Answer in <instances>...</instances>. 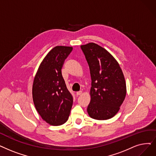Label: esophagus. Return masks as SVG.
<instances>
[{"label": "esophagus", "instance_id": "obj_1", "mask_svg": "<svg viewBox=\"0 0 156 156\" xmlns=\"http://www.w3.org/2000/svg\"><path fill=\"white\" fill-rule=\"evenodd\" d=\"M82 94V91H78V92H76V96H80V95H81Z\"/></svg>", "mask_w": 156, "mask_h": 156}]
</instances>
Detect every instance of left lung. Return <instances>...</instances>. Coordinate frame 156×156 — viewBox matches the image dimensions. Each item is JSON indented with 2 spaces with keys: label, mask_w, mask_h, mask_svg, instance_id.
<instances>
[{
  "label": "left lung",
  "mask_w": 156,
  "mask_h": 156,
  "mask_svg": "<svg viewBox=\"0 0 156 156\" xmlns=\"http://www.w3.org/2000/svg\"><path fill=\"white\" fill-rule=\"evenodd\" d=\"M80 48L89 64L92 80L87 112L96 120L111 119L119 112L126 95L123 73L117 60L98 44L90 43Z\"/></svg>",
  "instance_id": "8db88e82"
}]
</instances>
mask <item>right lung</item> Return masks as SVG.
Wrapping results in <instances>:
<instances>
[{
	"mask_svg": "<svg viewBox=\"0 0 156 156\" xmlns=\"http://www.w3.org/2000/svg\"><path fill=\"white\" fill-rule=\"evenodd\" d=\"M72 47L57 46L40 64L32 86L34 103L39 114L53 126L64 124L69 118L73 97L62 75L61 69Z\"/></svg>",
	"mask_w": 156,
	"mask_h": 156,
	"instance_id": "add662e5",
	"label": "right lung"
}]
</instances>
